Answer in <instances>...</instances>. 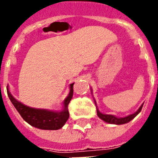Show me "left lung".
Returning <instances> with one entry per match:
<instances>
[{
	"instance_id": "left-lung-1",
	"label": "left lung",
	"mask_w": 158,
	"mask_h": 158,
	"mask_svg": "<svg viewBox=\"0 0 158 158\" xmlns=\"http://www.w3.org/2000/svg\"><path fill=\"white\" fill-rule=\"evenodd\" d=\"M142 106L143 105L140 106L138 111L135 113L134 114H131V115H129V116L125 117V118H116L115 116H113V115H107V114H102V113H101L98 111V109H96L97 111V115L100 118L102 119L103 121H105L106 123H114V124H123V123H129V121H131L134 118H135L139 113L141 111L142 109Z\"/></svg>"
}]
</instances>
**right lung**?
<instances>
[{
    "label": "right lung",
    "instance_id": "1",
    "mask_svg": "<svg viewBox=\"0 0 158 158\" xmlns=\"http://www.w3.org/2000/svg\"><path fill=\"white\" fill-rule=\"evenodd\" d=\"M7 89V95L12 105L15 106L17 111L21 115L23 120L29 123L31 126L40 129L46 130H56L62 128L65 124L69 118L68 106L72 99L73 94V84L70 85V92L69 96L64 100V109L62 112H52L48 110L35 109L23 105L11 95Z\"/></svg>",
    "mask_w": 158,
    "mask_h": 158
}]
</instances>
